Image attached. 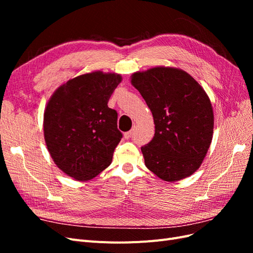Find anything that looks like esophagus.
<instances>
[{
	"label": "esophagus",
	"instance_id": "obj_1",
	"mask_svg": "<svg viewBox=\"0 0 253 253\" xmlns=\"http://www.w3.org/2000/svg\"><path fill=\"white\" fill-rule=\"evenodd\" d=\"M132 134H133V131H129V132H126L125 134H124V137L126 139H129L131 138V136H132Z\"/></svg>",
	"mask_w": 253,
	"mask_h": 253
}]
</instances>
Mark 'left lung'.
<instances>
[{
    "instance_id": "left-lung-1",
    "label": "left lung",
    "mask_w": 253,
    "mask_h": 253,
    "mask_svg": "<svg viewBox=\"0 0 253 253\" xmlns=\"http://www.w3.org/2000/svg\"><path fill=\"white\" fill-rule=\"evenodd\" d=\"M152 112L153 139L141 148L144 165L160 179L189 177L203 164L213 137L210 99L192 76L180 68L155 66L131 76Z\"/></svg>"
}]
</instances>
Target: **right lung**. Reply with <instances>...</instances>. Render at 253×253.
<instances>
[{
  "mask_svg": "<svg viewBox=\"0 0 253 253\" xmlns=\"http://www.w3.org/2000/svg\"><path fill=\"white\" fill-rule=\"evenodd\" d=\"M122 81L120 74L95 71L60 85L45 106L44 139L53 163L78 181L108 168L122 138L117 112L108 102Z\"/></svg>",
  "mask_w": 253,
  "mask_h": 253,
  "instance_id": "obj_1",
  "label": "right lung"
}]
</instances>
